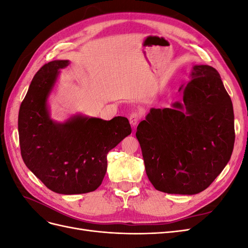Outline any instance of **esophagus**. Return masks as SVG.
I'll list each match as a JSON object with an SVG mask.
<instances>
[{"label":"esophagus","instance_id":"1","mask_svg":"<svg viewBox=\"0 0 248 248\" xmlns=\"http://www.w3.org/2000/svg\"><path fill=\"white\" fill-rule=\"evenodd\" d=\"M139 120H140L139 112L138 111H132L131 114H130V116H129V122H130V124L134 127V126L138 124Z\"/></svg>","mask_w":248,"mask_h":248}]
</instances>
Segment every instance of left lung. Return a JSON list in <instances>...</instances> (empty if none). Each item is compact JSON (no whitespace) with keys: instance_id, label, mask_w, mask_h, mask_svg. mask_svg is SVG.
I'll return each instance as SVG.
<instances>
[{"instance_id":"obj_1","label":"left lung","mask_w":248,"mask_h":248,"mask_svg":"<svg viewBox=\"0 0 248 248\" xmlns=\"http://www.w3.org/2000/svg\"><path fill=\"white\" fill-rule=\"evenodd\" d=\"M190 76L183 101L150 109L136 133L150 182L167 193L205 190L234 149V110L218 71L196 65Z\"/></svg>"}]
</instances>
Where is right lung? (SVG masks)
Instances as JSON below:
<instances>
[{
  "mask_svg": "<svg viewBox=\"0 0 248 248\" xmlns=\"http://www.w3.org/2000/svg\"><path fill=\"white\" fill-rule=\"evenodd\" d=\"M67 60L44 64L33 78L18 112L22 160L48 189L62 194L96 190L106 176L107 155L131 133L128 119L109 121L76 116L65 123L49 118L47 97Z\"/></svg>",
  "mask_w": 248,
  "mask_h": 248,
  "instance_id": "obj_1",
  "label": "right lung"
}]
</instances>
